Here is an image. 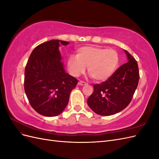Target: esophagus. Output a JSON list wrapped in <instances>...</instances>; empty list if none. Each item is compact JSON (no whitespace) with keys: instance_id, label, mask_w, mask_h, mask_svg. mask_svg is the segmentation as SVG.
<instances>
[{"instance_id":"34e87169","label":"esophagus","mask_w":159,"mask_h":159,"mask_svg":"<svg viewBox=\"0 0 159 159\" xmlns=\"http://www.w3.org/2000/svg\"><path fill=\"white\" fill-rule=\"evenodd\" d=\"M86 84H86L85 81H80L79 82H78V85H85Z\"/></svg>"}]
</instances>
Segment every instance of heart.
<instances>
[{
    "label": "heart",
    "instance_id": "b5f03b06",
    "mask_svg": "<svg viewBox=\"0 0 159 159\" xmlns=\"http://www.w3.org/2000/svg\"><path fill=\"white\" fill-rule=\"evenodd\" d=\"M119 56L116 50L98 46H83L77 50L76 56H70L68 61V71L71 75L78 77L88 67L89 74L98 82L109 79L116 71Z\"/></svg>",
    "mask_w": 159,
    "mask_h": 159
}]
</instances>
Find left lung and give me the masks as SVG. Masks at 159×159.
Instances as JSON below:
<instances>
[{"instance_id": "obj_1", "label": "left lung", "mask_w": 159, "mask_h": 159, "mask_svg": "<svg viewBox=\"0 0 159 159\" xmlns=\"http://www.w3.org/2000/svg\"><path fill=\"white\" fill-rule=\"evenodd\" d=\"M127 62L115 71L109 79L93 85L94 91L88 99L91 109L100 115H111L127 107L135 91L139 71L135 59L127 51Z\"/></svg>"}]
</instances>
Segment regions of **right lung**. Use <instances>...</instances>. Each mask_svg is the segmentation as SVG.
<instances>
[{"instance_id": "1", "label": "right lung", "mask_w": 159, "mask_h": 159, "mask_svg": "<svg viewBox=\"0 0 159 159\" xmlns=\"http://www.w3.org/2000/svg\"><path fill=\"white\" fill-rule=\"evenodd\" d=\"M68 42L52 40L36 46L25 71V91L32 107L46 117L65 109L78 80L66 72L59 47Z\"/></svg>"}]
</instances>
